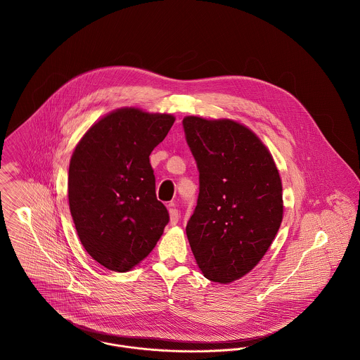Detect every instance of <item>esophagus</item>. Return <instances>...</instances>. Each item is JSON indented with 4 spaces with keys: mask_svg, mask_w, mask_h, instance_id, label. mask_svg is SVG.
<instances>
[{
    "mask_svg": "<svg viewBox=\"0 0 360 360\" xmlns=\"http://www.w3.org/2000/svg\"><path fill=\"white\" fill-rule=\"evenodd\" d=\"M174 204H170L169 205V214H170V223L172 224H176L177 221H179V219H180V213H179V210L176 209V207H173Z\"/></svg>",
    "mask_w": 360,
    "mask_h": 360,
    "instance_id": "esophagus-1",
    "label": "esophagus"
}]
</instances>
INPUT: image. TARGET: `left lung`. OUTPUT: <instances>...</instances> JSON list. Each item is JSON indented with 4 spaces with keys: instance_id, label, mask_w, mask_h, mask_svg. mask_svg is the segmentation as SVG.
I'll return each instance as SVG.
<instances>
[{
    "instance_id": "1",
    "label": "left lung",
    "mask_w": 360,
    "mask_h": 360,
    "mask_svg": "<svg viewBox=\"0 0 360 360\" xmlns=\"http://www.w3.org/2000/svg\"><path fill=\"white\" fill-rule=\"evenodd\" d=\"M200 172V194L187 237L207 280L231 283L251 271L283 220V187L271 155L233 120L183 119Z\"/></svg>"
}]
</instances>
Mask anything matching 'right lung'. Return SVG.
Masks as SVG:
<instances>
[{
	"label": "right lung",
	"instance_id": "obj_1",
	"mask_svg": "<svg viewBox=\"0 0 360 360\" xmlns=\"http://www.w3.org/2000/svg\"><path fill=\"white\" fill-rule=\"evenodd\" d=\"M173 123L172 115L117 109L72 155L68 195L75 227L89 255L109 270L140 263L169 223L166 206L156 200L150 155Z\"/></svg>",
	"mask_w": 360,
	"mask_h": 360
}]
</instances>
